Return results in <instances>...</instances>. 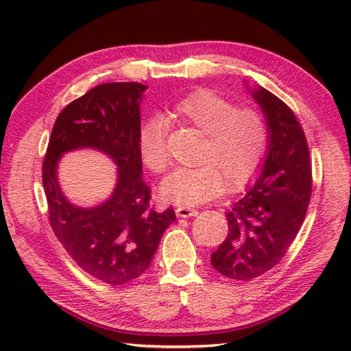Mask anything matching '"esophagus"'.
<instances>
[{
    "mask_svg": "<svg viewBox=\"0 0 351 351\" xmlns=\"http://www.w3.org/2000/svg\"><path fill=\"white\" fill-rule=\"evenodd\" d=\"M176 217L178 218H189V217H195L198 213L197 209H190V207L186 206H180L176 207Z\"/></svg>",
    "mask_w": 351,
    "mask_h": 351,
    "instance_id": "1",
    "label": "esophagus"
}]
</instances>
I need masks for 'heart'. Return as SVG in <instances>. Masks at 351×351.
<instances>
[{
	"mask_svg": "<svg viewBox=\"0 0 351 351\" xmlns=\"http://www.w3.org/2000/svg\"><path fill=\"white\" fill-rule=\"evenodd\" d=\"M169 122L193 127L204 134L198 167L178 169L161 186L164 199L178 206H199L228 189L237 192L257 173L268 148L263 112L234 102L210 90L187 94L165 112ZM169 123L152 117L139 130V153L148 170L161 173L169 165Z\"/></svg>",
	"mask_w": 351,
	"mask_h": 351,
	"instance_id": "1",
	"label": "heart"
}]
</instances>
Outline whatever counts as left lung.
<instances>
[{
	"instance_id": "left-lung-1",
	"label": "left lung",
	"mask_w": 351,
	"mask_h": 351,
	"mask_svg": "<svg viewBox=\"0 0 351 351\" xmlns=\"http://www.w3.org/2000/svg\"><path fill=\"white\" fill-rule=\"evenodd\" d=\"M269 132L263 170L226 215L229 234L212 254L219 274L249 282L274 268L299 234L313 190L311 158L299 119L265 88L252 93Z\"/></svg>"
}]
</instances>
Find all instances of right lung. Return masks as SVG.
Wrapping results in <instances>:
<instances>
[{
    "label": "right lung",
    "mask_w": 351,
    "mask_h": 351,
    "mask_svg": "<svg viewBox=\"0 0 351 351\" xmlns=\"http://www.w3.org/2000/svg\"><path fill=\"white\" fill-rule=\"evenodd\" d=\"M145 90L136 82L104 83L64 106L41 169L49 224L58 241L83 271L114 287L144 274L176 219L171 207L152 209V190L141 180L139 100ZM83 146L106 152L119 167L115 193L93 210L71 205L56 184L58 158Z\"/></svg>",
    "instance_id": "add662e5"
}]
</instances>
